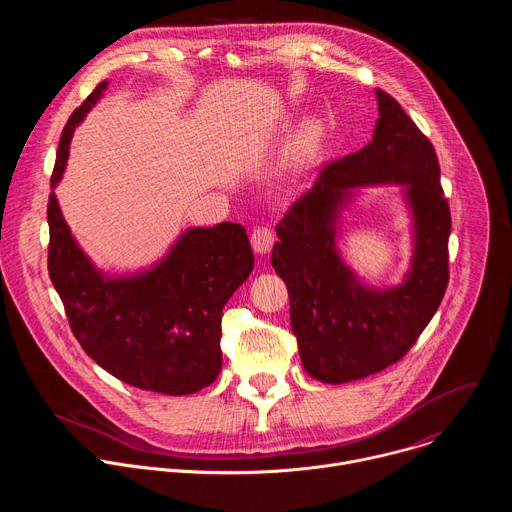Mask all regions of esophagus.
Listing matches in <instances>:
<instances>
[{
    "label": "esophagus",
    "mask_w": 512,
    "mask_h": 512,
    "mask_svg": "<svg viewBox=\"0 0 512 512\" xmlns=\"http://www.w3.org/2000/svg\"><path fill=\"white\" fill-rule=\"evenodd\" d=\"M273 241H275V235L271 229L267 227H257L253 229V235H251V245H253V251L259 253V255H265L271 251L273 247Z\"/></svg>",
    "instance_id": "esophagus-1"
}]
</instances>
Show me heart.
<instances>
[{
    "instance_id": "b5f03b06",
    "label": "heart",
    "mask_w": 512,
    "mask_h": 512,
    "mask_svg": "<svg viewBox=\"0 0 512 512\" xmlns=\"http://www.w3.org/2000/svg\"><path fill=\"white\" fill-rule=\"evenodd\" d=\"M320 139V129L316 123L306 121L291 139L289 145V170L291 172H302L312 162Z\"/></svg>"
}]
</instances>
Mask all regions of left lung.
<instances>
[{"label":"left lung","mask_w":512,"mask_h":512,"mask_svg":"<svg viewBox=\"0 0 512 512\" xmlns=\"http://www.w3.org/2000/svg\"><path fill=\"white\" fill-rule=\"evenodd\" d=\"M373 141L326 164L275 227L271 265L289 294L302 364L322 383H348L401 360L446 294L450 206L431 141L403 107L377 89ZM401 183L414 214V259L397 288L362 286L335 249L339 210L354 187Z\"/></svg>","instance_id":"1"}]
</instances>
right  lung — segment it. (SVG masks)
<instances>
[{"instance_id":"1","label":"right lung","mask_w":512,"mask_h":512,"mask_svg":"<svg viewBox=\"0 0 512 512\" xmlns=\"http://www.w3.org/2000/svg\"><path fill=\"white\" fill-rule=\"evenodd\" d=\"M107 81L75 109L62 129L54 188L75 127L103 97ZM48 271L72 334L115 379L162 395L196 393L221 373L223 308L253 271L245 227L221 223L188 229L154 267L111 277L72 237L54 192L48 198Z\"/></svg>"}]
</instances>
